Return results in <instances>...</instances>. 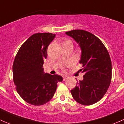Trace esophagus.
<instances>
[{"instance_id": "obj_1", "label": "esophagus", "mask_w": 124, "mask_h": 124, "mask_svg": "<svg viewBox=\"0 0 124 124\" xmlns=\"http://www.w3.org/2000/svg\"><path fill=\"white\" fill-rule=\"evenodd\" d=\"M68 76H63V80L64 81L66 80V79H68Z\"/></svg>"}]
</instances>
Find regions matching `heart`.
Wrapping results in <instances>:
<instances>
[{
  "instance_id": "1",
  "label": "heart",
  "mask_w": 124,
  "mask_h": 124,
  "mask_svg": "<svg viewBox=\"0 0 124 124\" xmlns=\"http://www.w3.org/2000/svg\"><path fill=\"white\" fill-rule=\"evenodd\" d=\"M68 41H70V40H65V41H64V42H63V43H64V42H68Z\"/></svg>"
}]
</instances>
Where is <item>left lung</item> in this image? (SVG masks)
Returning <instances> with one entry per match:
<instances>
[{
    "label": "left lung",
    "mask_w": 124,
    "mask_h": 124,
    "mask_svg": "<svg viewBox=\"0 0 124 124\" xmlns=\"http://www.w3.org/2000/svg\"><path fill=\"white\" fill-rule=\"evenodd\" d=\"M79 44L82 50L80 63L83 80L71 90L72 96L80 104L90 106L100 100L107 92L112 76V64L107 49L96 35L82 30L66 32Z\"/></svg>",
    "instance_id": "1"
}]
</instances>
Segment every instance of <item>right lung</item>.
Listing matches in <instances>:
<instances>
[{
	"label": "right lung",
	"mask_w": 124,
	"mask_h": 124,
	"mask_svg": "<svg viewBox=\"0 0 124 124\" xmlns=\"http://www.w3.org/2000/svg\"><path fill=\"white\" fill-rule=\"evenodd\" d=\"M55 34L32 35L20 48L13 65V77L17 92L25 101L34 106L46 104L53 97L57 83L63 78L44 72V59Z\"/></svg>",
	"instance_id": "1"
}]
</instances>
